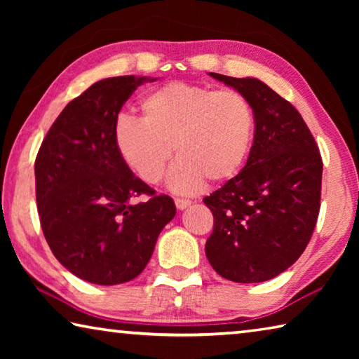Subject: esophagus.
<instances>
[{
  "mask_svg": "<svg viewBox=\"0 0 359 359\" xmlns=\"http://www.w3.org/2000/svg\"><path fill=\"white\" fill-rule=\"evenodd\" d=\"M175 208H177L179 210H184V209H187L188 205L191 204V201L190 199H184V198H175Z\"/></svg>",
  "mask_w": 359,
  "mask_h": 359,
  "instance_id": "esophagus-1",
  "label": "esophagus"
}]
</instances>
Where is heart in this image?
Masks as SVG:
<instances>
[{
  "label": "heart",
  "instance_id": "obj_1",
  "mask_svg": "<svg viewBox=\"0 0 359 359\" xmlns=\"http://www.w3.org/2000/svg\"><path fill=\"white\" fill-rule=\"evenodd\" d=\"M142 118L123 115L114 128L121 161L150 185L165 175L172 147L179 155L168 175L175 193H193L208 179H233L250 155L255 115L234 88L169 82L141 101Z\"/></svg>",
  "mask_w": 359,
  "mask_h": 359
}]
</instances>
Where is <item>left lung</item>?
<instances>
[{
    "mask_svg": "<svg viewBox=\"0 0 359 359\" xmlns=\"http://www.w3.org/2000/svg\"><path fill=\"white\" fill-rule=\"evenodd\" d=\"M210 76L247 96L255 135L242 171L204 198L214 215L205 257L223 278L264 282L287 271L312 238L323 161L301 114L264 82Z\"/></svg>",
    "mask_w": 359,
    "mask_h": 359,
    "instance_id": "obj_1",
    "label": "left lung"
}]
</instances>
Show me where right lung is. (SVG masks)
<instances>
[{
	"label": "right lung",
	"instance_id": "obj_1",
	"mask_svg": "<svg viewBox=\"0 0 359 359\" xmlns=\"http://www.w3.org/2000/svg\"><path fill=\"white\" fill-rule=\"evenodd\" d=\"M156 79L109 77L72 100L48 130L34 163L36 203L52 253L72 274L96 285L136 278L161 229L175 215L121 161L114 128L126 100ZM147 194V203L130 201Z\"/></svg>",
	"mask_w": 359,
	"mask_h": 359
}]
</instances>
